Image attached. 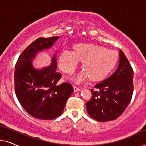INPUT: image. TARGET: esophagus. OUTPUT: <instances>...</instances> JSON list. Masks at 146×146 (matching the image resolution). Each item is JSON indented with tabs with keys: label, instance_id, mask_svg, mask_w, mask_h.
Wrapping results in <instances>:
<instances>
[{
	"label": "esophagus",
	"instance_id": "1",
	"mask_svg": "<svg viewBox=\"0 0 146 146\" xmlns=\"http://www.w3.org/2000/svg\"><path fill=\"white\" fill-rule=\"evenodd\" d=\"M73 88H74V92H78V91L80 90V88H78V87L76 86H74Z\"/></svg>",
	"mask_w": 146,
	"mask_h": 146
}]
</instances>
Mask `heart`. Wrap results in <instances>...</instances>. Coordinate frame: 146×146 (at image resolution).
I'll list each match as a JSON object with an SVG mask.
<instances>
[{"instance_id": "b5f03b06", "label": "heart", "mask_w": 146, "mask_h": 146, "mask_svg": "<svg viewBox=\"0 0 146 146\" xmlns=\"http://www.w3.org/2000/svg\"><path fill=\"white\" fill-rule=\"evenodd\" d=\"M116 51L94 44L82 43L76 45L74 50L64 49L60 54L58 66L64 73L72 75L83 61L84 69L74 78L77 83L83 82L90 77L92 80H102L110 72L116 64Z\"/></svg>"}]
</instances>
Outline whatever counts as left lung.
<instances>
[{
	"label": "left lung",
	"mask_w": 146,
	"mask_h": 146,
	"mask_svg": "<svg viewBox=\"0 0 146 146\" xmlns=\"http://www.w3.org/2000/svg\"><path fill=\"white\" fill-rule=\"evenodd\" d=\"M133 71L124 53L119 49L118 66L110 76L91 89V99L86 104L88 115L98 121L116 119L126 109L133 92Z\"/></svg>",
	"instance_id": "8db88e82"
}]
</instances>
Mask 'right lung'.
<instances>
[{"instance_id": "1", "label": "right lung", "mask_w": 146, "mask_h": 146, "mask_svg": "<svg viewBox=\"0 0 146 146\" xmlns=\"http://www.w3.org/2000/svg\"><path fill=\"white\" fill-rule=\"evenodd\" d=\"M58 38H38L26 48L15 65L16 95L27 112L37 119H53L60 116L74 91L68 82L57 85L62 75L56 72V54L49 67L35 70L32 65L31 60L38 52L52 46Z\"/></svg>"}]
</instances>
